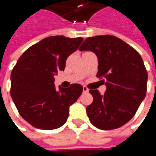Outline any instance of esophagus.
I'll use <instances>...</instances> for the list:
<instances>
[{"instance_id":"obj_1","label":"esophagus","mask_w":156,"mask_h":156,"mask_svg":"<svg viewBox=\"0 0 156 156\" xmlns=\"http://www.w3.org/2000/svg\"><path fill=\"white\" fill-rule=\"evenodd\" d=\"M82 91H83V93H88V88L87 87H85V86H83Z\"/></svg>"}]
</instances>
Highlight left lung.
Returning a JSON list of instances; mask_svg holds the SVG:
<instances>
[{
	"mask_svg": "<svg viewBox=\"0 0 156 156\" xmlns=\"http://www.w3.org/2000/svg\"><path fill=\"white\" fill-rule=\"evenodd\" d=\"M80 51L94 52L98 58L96 76L107 89L101 94L90 89L93 102L87 107L89 121L102 130L121 128L135 115L147 93V73L134 48L114 35L88 37Z\"/></svg>",
	"mask_w": 156,
	"mask_h": 156,
	"instance_id": "1",
	"label": "left lung"
}]
</instances>
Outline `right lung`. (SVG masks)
<instances>
[{"instance_id":"right-lung-1","label":"right lung","mask_w":156,"mask_h":156,"mask_svg":"<svg viewBox=\"0 0 156 156\" xmlns=\"http://www.w3.org/2000/svg\"><path fill=\"white\" fill-rule=\"evenodd\" d=\"M81 37L49 36L31 46L18 59L11 73L10 94L21 116L36 129L62 127L69 107L82 93V86H55V75L63 71L67 58L81 45Z\"/></svg>"}]
</instances>
